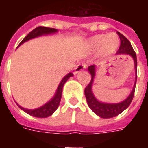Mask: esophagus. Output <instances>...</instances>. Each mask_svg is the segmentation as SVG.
Instances as JSON below:
<instances>
[{"instance_id":"obj_1","label":"esophagus","mask_w":148,"mask_h":148,"mask_svg":"<svg viewBox=\"0 0 148 148\" xmlns=\"http://www.w3.org/2000/svg\"><path fill=\"white\" fill-rule=\"evenodd\" d=\"M86 64H78L75 67V69H74V74H77V73H79L80 71H83L84 69H86Z\"/></svg>"}]
</instances>
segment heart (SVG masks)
Returning a JSON list of instances; mask_svg holds the SVG:
<instances>
[{
  "label": "heart",
  "mask_w": 148,
  "mask_h": 148,
  "mask_svg": "<svg viewBox=\"0 0 148 148\" xmlns=\"http://www.w3.org/2000/svg\"><path fill=\"white\" fill-rule=\"evenodd\" d=\"M120 46V39L115 33L108 35H97L91 37L87 42V47L94 51L100 48L102 56H109L114 54Z\"/></svg>",
  "instance_id": "b5f03b06"
}]
</instances>
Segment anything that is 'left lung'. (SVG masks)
<instances>
[{
  "label": "left lung",
  "instance_id": "obj_1",
  "mask_svg": "<svg viewBox=\"0 0 148 148\" xmlns=\"http://www.w3.org/2000/svg\"><path fill=\"white\" fill-rule=\"evenodd\" d=\"M118 36L121 39V47L116 52V55H128L132 58L135 66V83L131 93L128 95L126 99L122 101L119 103H105L101 102L97 99L93 93V84L94 82V78L96 76V66L92 65L88 67V71L91 74V81L85 89V95L86 98V101L88 106L91 110L97 114L98 116L101 118H112L116 116L121 114L122 112H124L130 106L132 101L133 99L135 88L137 80V58L136 52L134 51L131 45L129 40L124 36L120 32H117Z\"/></svg>",
  "mask_w": 148,
  "mask_h": 148
}]
</instances>
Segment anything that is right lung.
Masks as SVG:
<instances>
[{
  "label": "right lung",
  "instance_id": "add662e5",
  "mask_svg": "<svg viewBox=\"0 0 148 148\" xmlns=\"http://www.w3.org/2000/svg\"><path fill=\"white\" fill-rule=\"evenodd\" d=\"M56 32H58V30L55 29V28H51V27H42V26H39V27L35 28L33 31H32L30 33L27 35V36L25 37L21 43L19 44V46L22 45L24 42H27L28 40H30L32 39H35L39 36H48V35H52V34H55ZM18 46V47H19ZM73 73L70 72L69 74H67L65 76L62 81L60 82V83L58 85L57 90L55 92V95L52 97L51 99L49 101L44 104L43 106H40L37 109H25L24 107H22L20 105L17 106L20 107V109H22L23 111L25 112L27 114L31 115L32 116L38 118H46L50 116H51L55 111L56 109H58V106L60 104V101H61L62 97V89H63V86L64 84L66 82V81L70 78L71 77H73Z\"/></svg>",
  "mask_w": 148,
  "mask_h": 148
}]
</instances>
